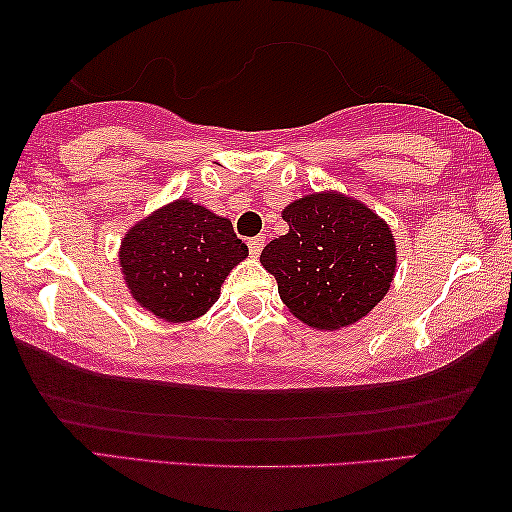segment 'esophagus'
I'll list each match as a JSON object with an SVG mask.
<instances>
[{
  "label": "esophagus",
  "mask_w": 512,
  "mask_h": 512,
  "mask_svg": "<svg viewBox=\"0 0 512 512\" xmlns=\"http://www.w3.org/2000/svg\"><path fill=\"white\" fill-rule=\"evenodd\" d=\"M263 242H265V238L263 236H256V238H251L247 245H249V254L254 256V258H258V254H261L263 251Z\"/></svg>",
  "instance_id": "esophagus-1"
}]
</instances>
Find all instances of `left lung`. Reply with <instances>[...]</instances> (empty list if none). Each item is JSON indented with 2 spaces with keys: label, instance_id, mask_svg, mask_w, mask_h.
Wrapping results in <instances>:
<instances>
[{
  "label": "left lung",
  "instance_id": "left-lung-1",
  "mask_svg": "<svg viewBox=\"0 0 512 512\" xmlns=\"http://www.w3.org/2000/svg\"><path fill=\"white\" fill-rule=\"evenodd\" d=\"M286 236L263 249L261 263L299 322L317 331L351 326L388 295L397 245L388 222L338 190L304 195L283 208Z\"/></svg>",
  "mask_w": 512,
  "mask_h": 512
}]
</instances>
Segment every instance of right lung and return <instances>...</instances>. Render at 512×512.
<instances>
[{"mask_svg":"<svg viewBox=\"0 0 512 512\" xmlns=\"http://www.w3.org/2000/svg\"><path fill=\"white\" fill-rule=\"evenodd\" d=\"M247 256L231 220L181 197L124 233L120 270L140 308L181 324L208 313L226 276Z\"/></svg>","mask_w":512,"mask_h":512,"instance_id":"add662e5","label":"right lung"}]
</instances>
